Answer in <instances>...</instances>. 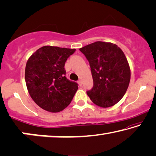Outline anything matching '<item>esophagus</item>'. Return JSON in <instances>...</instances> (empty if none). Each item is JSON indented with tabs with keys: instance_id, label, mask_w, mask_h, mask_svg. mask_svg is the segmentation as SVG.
Instances as JSON below:
<instances>
[{
	"instance_id": "esophagus-1",
	"label": "esophagus",
	"mask_w": 156,
	"mask_h": 156,
	"mask_svg": "<svg viewBox=\"0 0 156 156\" xmlns=\"http://www.w3.org/2000/svg\"><path fill=\"white\" fill-rule=\"evenodd\" d=\"M77 82H78L79 85H80V86H82V80H79Z\"/></svg>"
}]
</instances>
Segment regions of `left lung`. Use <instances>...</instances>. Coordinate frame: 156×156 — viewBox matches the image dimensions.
<instances>
[{"instance_id": "1", "label": "left lung", "mask_w": 156, "mask_h": 156, "mask_svg": "<svg viewBox=\"0 0 156 156\" xmlns=\"http://www.w3.org/2000/svg\"><path fill=\"white\" fill-rule=\"evenodd\" d=\"M89 62L94 87L87 91L92 102L101 108L115 105L122 98L130 82V67L116 44L96 41L80 48Z\"/></svg>"}]
</instances>
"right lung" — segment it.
I'll list each match as a JSON object with an SVG mask.
<instances>
[{"instance_id": "right-lung-1", "label": "right lung", "mask_w": 156, "mask_h": 156, "mask_svg": "<svg viewBox=\"0 0 156 156\" xmlns=\"http://www.w3.org/2000/svg\"><path fill=\"white\" fill-rule=\"evenodd\" d=\"M76 49L45 46L29 58L25 82L29 94L37 104L46 111L64 110L73 100L78 84L67 80L65 63Z\"/></svg>"}]
</instances>
